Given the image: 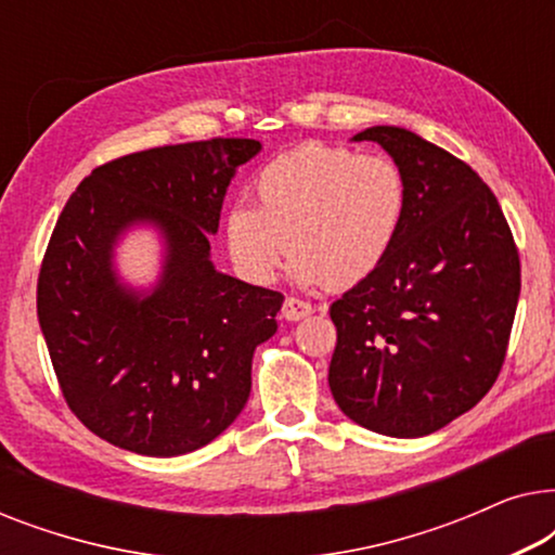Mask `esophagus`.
<instances>
[{"mask_svg":"<svg viewBox=\"0 0 555 555\" xmlns=\"http://www.w3.org/2000/svg\"><path fill=\"white\" fill-rule=\"evenodd\" d=\"M313 313V306L300 298H285L283 302V318L285 321H302V318H308Z\"/></svg>","mask_w":555,"mask_h":555,"instance_id":"1","label":"esophagus"}]
</instances>
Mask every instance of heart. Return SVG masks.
Listing matches in <instances>:
<instances>
[{
	"mask_svg": "<svg viewBox=\"0 0 555 555\" xmlns=\"http://www.w3.org/2000/svg\"><path fill=\"white\" fill-rule=\"evenodd\" d=\"M257 204L234 202L224 217L230 257L253 283H270L291 249L300 287L366 280L397 242L406 217V179L393 158L306 143L257 171Z\"/></svg>",
	"mask_w": 555,
	"mask_h": 555,
	"instance_id": "1",
	"label": "heart"
}]
</instances>
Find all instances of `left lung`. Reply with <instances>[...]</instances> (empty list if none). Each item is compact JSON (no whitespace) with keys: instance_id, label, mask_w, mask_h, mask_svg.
<instances>
[{"instance_id":"left-lung-1","label":"left lung","mask_w":555,"mask_h":555,"mask_svg":"<svg viewBox=\"0 0 555 555\" xmlns=\"http://www.w3.org/2000/svg\"><path fill=\"white\" fill-rule=\"evenodd\" d=\"M351 141H374L399 164L409 202L389 257L331 306V393L361 427L424 437L495 384L518 308V249L495 194L450 151L399 126Z\"/></svg>"}]
</instances>
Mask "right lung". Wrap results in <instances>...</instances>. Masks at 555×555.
<instances>
[{
  "instance_id": "add662e5",
  "label": "right lung",
  "mask_w": 555,
  "mask_h": 555,
  "mask_svg": "<svg viewBox=\"0 0 555 555\" xmlns=\"http://www.w3.org/2000/svg\"><path fill=\"white\" fill-rule=\"evenodd\" d=\"M253 139L139 151L80 181L44 253L37 318L67 406L120 450L179 457L217 439L253 389L255 348L283 295L211 262L227 186L260 154ZM146 225L163 242L149 288L126 284L115 249Z\"/></svg>"
}]
</instances>
